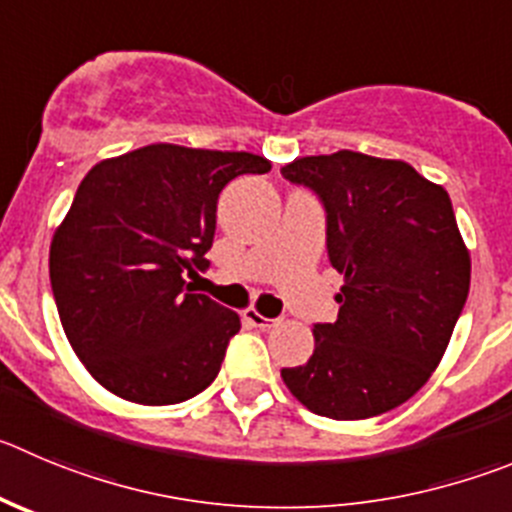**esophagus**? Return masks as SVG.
<instances>
[{
	"instance_id": "34e87169",
	"label": "esophagus",
	"mask_w": 512,
	"mask_h": 512,
	"mask_svg": "<svg viewBox=\"0 0 512 512\" xmlns=\"http://www.w3.org/2000/svg\"><path fill=\"white\" fill-rule=\"evenodd\" d=\"M242 318H245V321L250 323L252 328H272V326H275V323H278V321H275V318H265V315H262V313H257L255 308H247L245 313H242Z\"/></svg>"
}]
</instances>
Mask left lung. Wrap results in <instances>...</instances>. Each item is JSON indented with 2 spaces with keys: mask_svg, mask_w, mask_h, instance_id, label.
Here are the masks:
<instances>
[{
  "mask_svg": "<svg viewBox=\"0 0 512 512\" xmlns=\"http://www.w3.org/2000/svg\"><path fill=\"white\" fill-rule=\"evenodd\" d=\"M280 171L321 199L328 260L343 275L336 323H315L313 356L280 376L321 417L389 412L427 384L470 293L450 194L404 161L358 151Z\"/></svg>",
  "mask_w": 512,
  "mask_h": 512,
  "instance_id": "1",
  "label": "left lung"
}]
</instances>
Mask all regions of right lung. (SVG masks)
<instances>
[{"label":"right lung","mask_w":512,"mask_h":512,"mask_svg":"<svg viewBox=\"0 0 512 512\" xmlns=\"http://www.w3.org/2000/svg\"><path fill=\"white\" fill-rule=\"evenodd\" d=\"M270 161L151 143L95 164L50 245V285L70 346L116 396L164 407L219 374L240 315L191 293L207 270L217 199Z\"/></svg>","instance_id":"1"}]
</instances>
